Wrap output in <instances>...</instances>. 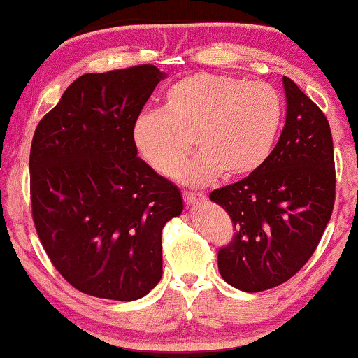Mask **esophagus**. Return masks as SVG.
I'll list each match as a JSON object with an SVG mask.
<instances>
[{"label": "esophagus", "mask_w": 358, "mask_h": 358, "mask_svg": "<svg viewBox=\"0 0 358 358\" xmlns=\"http://www.w3.org/2000/svg\"><path fill=\"white\" fill-rule=\"evenodd\" d=\"M206 196L199 194V193H183V201L186 203V206H196L204 203Z\"/></svg>", "instance_id": "obj_1"}]
</instances>
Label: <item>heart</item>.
<instances>
[{
  "label": "heart",
  "instance_id": "obj_1",
  "mask_svg": "<svg viewBox=\"0 0 358 358\" xmlns=\"http://www.w3.org/2000/svg\"><path fill=\"white\" fill-rule=\"evenodd\" d=\"M282 99L263 80L196 73L165 90V107L134 118L131 134L141 157L172 177L187 155L191 135L200 152L177 173L201 188L220 175L240 178L268 160L282 123Z\"/></svg>",
  "mask_w": 358,
  "mask_h": 358
}]
</instances>
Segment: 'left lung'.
I'll list each match as a JSON object with an SVG mask.
<instances>
[{
    "instance_id": "8db88e82",
    "label": "left lung",
    "mask_w": 358,
    "mask_h": 358,
    "mask_svg": "<svg viewBox=\"0 0 358 358\" xmlns=\"http://www.w3.org/2000/svg\"><path fill=\"white\" fill-rule=\"evenodd\" d=\"M287 117L269 157L256 172L214 189L234 224L219 250V273L235 289L261 292L284 284L315 253L336 198L328 118L294 80L282 78Z\"/></svg>"
}]
</instances>
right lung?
<instances>
[{
    "label": "right lung",
    "instance_id": "add662e5",
    "mask_svg": "<svg viewBox=\"0 0 358 358\" xmlns=\"http://www.w3.org/2000/svg\"><path fill=\"white\" fill-rule=\"evenodd\" d=\"M162 79L152 64L83 74L34 133L35 229L58 273L87 295L138 300L162 278V229L183 199L131 134Z\"/></svg>",
    "mask_w": 358,
    "mask_h": 358
}]
</instances>
